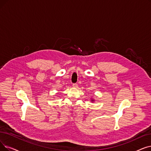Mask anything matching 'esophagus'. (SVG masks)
Segmentation results:
<instances>
[{"label":"esophagus","mask_w":151,"mask_h":151,"mask_svg":"<svg viewBox=\"0 0 151 151\" xmlns=\"http://www.w3.org/2000/svg\"><path fill=\"white\" fill-rule=\"evenodd\" d=\"M78 84H76V83H74V84H73V88H78Z\"/></svg>","instance_id":"34e87169"}]
</instances>
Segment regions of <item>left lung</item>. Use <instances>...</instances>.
<instances>
[{
  "label": "left lung",
  "mask_w": 151,
  "mask_h": 151,
  "mask_svg": "<svg viewBox=\"0 0 151 151\" xmlns=\"http://www.w3.org/2000/svg\"><path fill=\"white\" fill-rule=\"evenodd\" d=\"M94 101V100H93V99H92V100H91V101H93V102Z\"/></svg>",
  "instance_id": "obj_1"
}]
</instances>
